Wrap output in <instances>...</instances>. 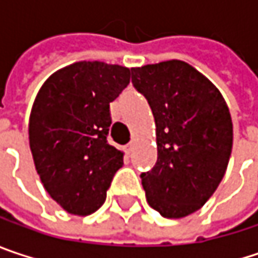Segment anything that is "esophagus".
Returning a JSON list of instances; mask_svg holds the SVG:
<instances>
[{
	"label": "esophagus",
	"mask_w": 258,
	"mask_h": 258,
	"mask_svg": "<svg viewBox=\"0 0 258 258\" xmlns=\"http://www.w3.org/2000/svg\"><path fill=\"white\" fill-rule=\"evenodd\" d=\"M132 147H134V141H131V142H129V144H127L126 147H124V151H126V153L129 154V153L132 151Z\"/></svg>",
	"instance_id": "obj_1"
}]
</instances>
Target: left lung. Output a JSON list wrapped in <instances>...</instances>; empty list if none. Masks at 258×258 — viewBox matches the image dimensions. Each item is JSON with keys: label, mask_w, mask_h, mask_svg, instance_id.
Instances as JSON below:
<instances>
[{"label": "left lung", "mask_w": 258, "mask_h": 258, "mask_svg": "<svg viewBox=\"0 0 258 258\" xmlns=\"http://www.w3.org/2000/svg\"><path fill=\"white\" fill-rule=\"evenodd\" d=\"M156 120L157 163L141 173L148 204L167 219L201 209L223 179L232 119L219 89L179 60L132 69Z\"/></svg>", "instance_id": "obj_1"}]
</instances>
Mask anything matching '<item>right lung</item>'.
<instances>
[{
    "label": "right lung",
    "mask_w": 258,
    "mask_h": 258,
    "mask_svg": "<svg viewBox=\"0 0 258 258\" xmlns=\"http://www.w3.org/2000/svg\"><path fill=\"white\" fill-rule=\"evenodd\" d=\"M127 67L79 61L39 89L29 119V144L46 192L66 212L86 216L105 201L123 153L110 145V102L129 85Z\"/></svg>",
    "instance_id": "obj_1"
}]
</instances>
